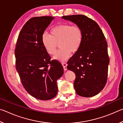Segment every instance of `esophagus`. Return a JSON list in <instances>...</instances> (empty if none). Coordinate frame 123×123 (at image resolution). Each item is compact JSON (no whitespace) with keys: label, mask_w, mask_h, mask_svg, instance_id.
Segmentation results:
<instances>
[{"label":"esophagus","mask_w":123,"mask_h":123,"mask_svg":"<svg viewBox=\"0 0 123 123\" xmlns=\"http://www.w3.org/2000/svg\"><path fill=\"white\" fill-rule=\"evenodd\" d=\"M62 64L63 67V69L64 70H66L67 69V63H66V62H62Z\"/></svg>","instance_id":"obj_1"}]
</instances>
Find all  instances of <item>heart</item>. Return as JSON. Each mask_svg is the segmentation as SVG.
<instances>
[{
  "label": "heart",
  "instance_id": "obj_1",
  "mask_svg": "<svg viewBox=\"0 0 123 123\" xmlns=\"http://www.w3.org/2000/svg\"><path fill=\"white\" fill-rule=\"evenodd\" d=\"M50 35L44 33L41 38L42 43L46 51L50 55L56 53L57 43L60 49L54 58L60 61H66L71 52H76L82 44L83 33L80 26L69 24H61L54 27L50 30Z\"/></svg>",
  "mask_w": 123,
  "mask_h": 123
}]
</instances>
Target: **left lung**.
<instances>
[{
  "label": "left lung",
  "mask_w": 123,
  "mask_h": 123,
  "mask_svg": "<svg viewBox=\"0 0 123 123\" xmlns=\"http://www.w3.org/2000/svg\"><path fill=\"white\" fill-rule=\"evenodd\" d=\"M82 29L81 47L68 61L67 69L75 74L74 87L80 96L92 97L103 90L107 82L110 60L105 37L94 20L82 14L64 16Z\"/></svg>",
  "instance_id": "8db88e82"
}]
</instances>
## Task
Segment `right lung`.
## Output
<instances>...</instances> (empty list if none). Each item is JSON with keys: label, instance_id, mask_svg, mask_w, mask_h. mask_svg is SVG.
<instances>
[{"label": "right lung", "instance_id": "add662e5", "mask_svg": "<svg viewBox=\"0 0 123 123\" xmlns=\"http://www.w3.org/2000/svg\"><path fill=\"white\" fill-rule=\"evenodd\" d=\"M54 17H35L29 19L18 36L16 49V68L25 90L39 100H47L57 93V79L63 68L51 57L42 43V36Z\"/></svg>", "mask_w": 123, "mask_h": 123}]
</instances>
